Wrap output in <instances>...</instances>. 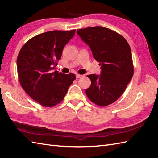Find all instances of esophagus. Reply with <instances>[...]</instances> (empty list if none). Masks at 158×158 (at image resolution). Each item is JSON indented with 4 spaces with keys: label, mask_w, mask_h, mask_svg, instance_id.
I'll return each mask as SVG.
<instances>
[{
    "label": "esophagus",
    "mask_w": 158,
    "mask_h": 158,
    "mask_svg": "<svg viewBox=\"0 0 158 158\" xmlns=\"http://www.w3.org/2000/svg\"><path fill=\"white\" fill-rule=\"evenodd\" d=\"M82 76H83V75H79V74H77V75H76V77H77V79L81 78V77H82Z\"/></svg>",
    "instance_id": "esophagus-1"
}]
</instances>
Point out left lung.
Instances as JSON below:
<instances>
[{
	"label": "left lung",
	"instance_id": "8db88e82",
	"mask_svg": "<svg viewBox=\"0 0 158 158\" xmlns=\"http://www.w3.org/2000/svg\"><path fill=\"white\" fill-rule=\"evenodd\" d=\"M77 33L89 46L94 58L101 66L100 75H88L91 85L86 89V95L97 105H109L122 95L132 78L130 47L119 33L102 26L78 29Z\"/></svg>",
	"mask_w": 158,
	"mask_h": 158
}]
</instances>
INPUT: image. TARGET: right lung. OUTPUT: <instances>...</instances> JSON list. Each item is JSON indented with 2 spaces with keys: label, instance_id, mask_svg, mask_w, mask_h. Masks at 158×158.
<instances>
[{
  "label": "right lung",
  "instance_id": "obj_1",
  "mask_svg": "<svg viewBox=\"0 0 158 158\" xmlns=\"http://www.w3.org/2000/svg\"><path fill=\"white\" fill-rule=\"evenodd\" d=\"M75 31H52L38 35L26 42L18 53L17 69L20 85L42 106L52 107L62 101L76 79L73 73L53 71Z\"/></svg>",
  "mask_w": 158,
  "mask_h": 158
}]
</instances>
